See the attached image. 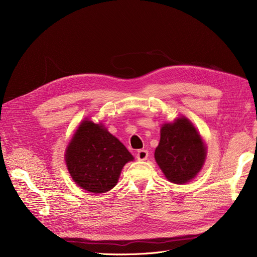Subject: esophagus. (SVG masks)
Here are the masks:
<instances>
[{
    "mask_svg": "<svg viewBox=\"0 0 257 257\" xmlns=\"http://www.w3.org/2000/svg\"><path fill=\"white\" fill-rule=\"evenodd\" d=\"M148 155H149V153H148L147 150H145V149L139 150L137 153V158L139 160H146L148 158Z\"/></svg>",
    "mask_w": 257,
    "mask_h": 257,
    "instance_id": "1",
    "label": "esophagus"
}]
</instances>
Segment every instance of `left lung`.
Wrapping results in <instances>:
<instances>
[{
	"mask_svg": "<svg viewBox=\"0 0 257 257\" xmlns=\"http://www.w3.org/2000/svg\"><path fill=\"white\" fill-rule=\"evenodd\" d=\"M155 160L169 181L177 184L192 180L204 164L206 150L199 133L185 117L165 124Z\"/></svg>",
	"mask_w": 257,
	"mask_h": 257,
	"instance_id": "8db88e82",
	"label": "left lung"
}]
</instances>
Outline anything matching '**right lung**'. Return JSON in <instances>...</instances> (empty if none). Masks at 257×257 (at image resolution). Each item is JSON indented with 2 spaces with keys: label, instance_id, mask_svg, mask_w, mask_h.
Here are the masks:
<instances>
[{
  "label": "right lung",
  "instance_id": "right-lung-1",
  "mask_svg": "<svg viewBox=\"0 0 257 257\" xmlns=\"http://www.w3.org/2000/svg\"><path fill=\"white\" fill-rule=\"evenodd\" d=\"M133 156L112 134L99 124L84 120L65 153L73 180L83 190L101 194L115 186L123 167Z\"/></svg>",
  "mask_w": 257,
  "mask_h": 257
}]
</instances>
